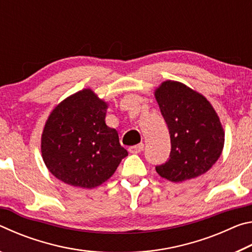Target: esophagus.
<instances>
[{
	"label": "esophagus",
	"instance_id": "esophagus-1",
	"mask_svg": "<svg viewBox=\"0 0 252 252\" xmlns=\"http://www.w3.org/2000/svg\"><path fill=\"white\" fill-rule=\"evenodd\" d=\"M144 148V144L143 143H140V144H136V146L133 147H130L129 148V152L130 153H140Z\"/></svg>",
	"mask_w": 252,
	"mask_h": 252
}]
</instances>
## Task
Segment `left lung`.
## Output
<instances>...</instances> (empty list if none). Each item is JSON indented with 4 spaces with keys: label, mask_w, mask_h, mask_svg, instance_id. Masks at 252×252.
I'll return each instance as SVG.
<instances>
[{
    "label": "left lung",
    "mask_w": 252,
    "mask_h": 252,
    "mask_svg": "<svg viewBox=\"0 0 252 252\" xmlns=\"http://www.w3.org/2000/svg\"><path fill=\"white\" fill-rule=\"evenodd\" d=\"M167 122L171 152L156 170L171 182H183L206 173L222 153L224 131L220 118L201 93L178 81L167 80L155 90Z\"/></svg>",
    "instance_id": "1"
}]
</instances>
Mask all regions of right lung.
<instances>
[{
  "mask_svg": "<svg viewBox=\"0 0 252 252\" xmlns=\"http://www.w3.org/2000/svg\"><path fill=\"white\" fill-rule=\"evenodd\" d=\"M108 102L83 89L51 111L41 135L49 171L66 185L92 189L113 176L127 151L106 126Z\"/></svg>",
  "mask_w": 252,
  "mask_h": 252,
  "instance_id": "obj_1",
  "label": "right lung"
}]
</instances>
